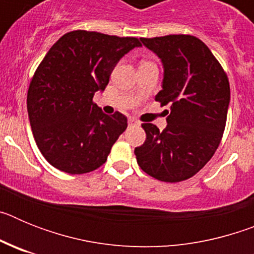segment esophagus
Returning a JSON list of instances; mask_svg holds the SVG:
<instances>
[{"instance_id": "obj_1", "label": "esophagus", "mask_w": 254, "mask_h": 254, "mask_svg": "<svg viewBox=\"0 0 254 254\" xmlns=\"http://www.w3.org/2000/svg\"><path fill=\"white\" fill-rule=\"evenodd\" d=\"M128 125L129 126H134V125H138V122L134 118H129L128 120Z\"/></svg>"}]
</instances>
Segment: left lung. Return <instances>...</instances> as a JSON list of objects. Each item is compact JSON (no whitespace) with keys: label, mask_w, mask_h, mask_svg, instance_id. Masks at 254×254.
<instances>
[{"label":"left lung","mask_w":254,"mask_h":254,"mask_svg":"<svg viewBox=\"0 0 254 254\" xmlns=\"http://www.w3.org/2000/svg\"><path fill=\"white\" fill-rule=\"evenodd\" d=\"M163 64L155 100L170 105L167 127L143 123L146 140L134 149L141 169L161 182L186 181L219 146L230 103L228 77L208 47L192 35L141 38Z\"/></svg>","instance_id":"obj_1"}]
</instances>
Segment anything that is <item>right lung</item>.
<instances>
[{"label": "right lung", "mask_w": 254, "mask_h": 254, "mask_svg": "<svg viewBox=\"0 0 254 254\" xmlns=\"http://www.w3.org/2000/svg\"><path fill=\"white\" fill-rule=\"evenodd\" d=\"M137 47V38L85 30L67 33L52 46L26 100L35 142L51 165L84 174L105 163L127 118L120 112L103 113L94 94L104 91L118 61Z\"/></svg>", "instance_id": "obj_1"}]
</instances>
